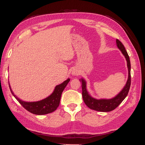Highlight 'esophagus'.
<instances>
[{"mask_svg":"<svg viewBox=\"0 0 145 145\" xmlns=\"http://www.w3.org/2000/svg\"><path fill=\"white\" fill-rule=\"evenodd\" d=\"M72 74L74 75H76L77 73H76V72H72Z\"/></svg>","mask_w":145,"mask_h":145,"instance_id":"obj_1","label":"esophagus"}]
</instances>
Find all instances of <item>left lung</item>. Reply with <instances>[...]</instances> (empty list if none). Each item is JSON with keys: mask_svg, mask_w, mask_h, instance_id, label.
Instances as JSON below:
<instances>
[{"mask_svg": "<svg viewBox=\"0 0 145 145\" xmlns=\"http://www.w3.org/2000/svg\"><path fill=\"white\" fill-rule=\"evenodd\" d=\"M116 45L118 48L121 50V53L125 56L127 62V67L129 71V77L127 82L123 90L118 93V94L113 99H100L97 100L93 98L88 94V93L86 88V82L85 81L82 79L80 80L81 83H82V97L84 101V103L88 108L92 109V110L103 111V112H108V111H113L116 108H117L119 105L124 100V99L127 95L129 89L131 87V62L130 58H129V55L125 50V47L120 40L116 39Z\"/></svg>", "mask_w": 145, "mask_h": 145, "instance_id": "8db88e82", "label": "left lung"}]
</instances>
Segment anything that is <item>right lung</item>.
<instances>
[{
    "instance_id": "add662e5",
    "label": "right lung",
    "mask_w": 145,
    "mask_h": 145,
    "mask_svg": "<svg viewBox=\"0 0 145 145\" xmlns=\"http://www.w3.org/2000/svg\"><path fill=\"white\" fill-rule=\"evenodd\" d=\"M69 79H67L65 82H63L62 84L56 86L52 95H50L49 97L44 99L37 101V102L28 103L21 101L14 95L11 89V87H9V88L12 94L14 95V97L16 99V100L25 110L33 114H35V115H46V114L50 113L57 110V108L59 106L62 93L66 85L69 82Z\"/></svg>"
}]
</instances>
